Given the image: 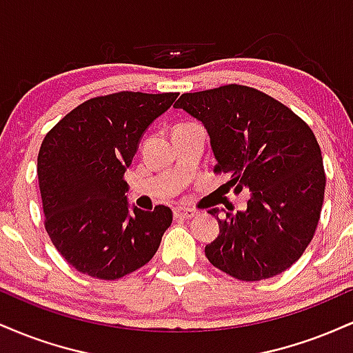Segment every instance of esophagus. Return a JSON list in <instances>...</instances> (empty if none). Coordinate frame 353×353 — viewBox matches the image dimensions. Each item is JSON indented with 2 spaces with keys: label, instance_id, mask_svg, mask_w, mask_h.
Listing matches in <instances>:
<instances>
[{
  "label": "esophagus",
  "instance_id": "esophagus-1",
  "mask_svg": "<svg viewBox=\"0 0 353 353\" xmlns=\"http://www.w3.org/2000/svg\"><path fill=\"white\" fill-rule=\"evenodd\" d=\"M194 216H197V210H194V209H189V208L174 209V217H179V219H192Z\"/></svg>",
  "mask_w": 353,
  "mask_h": 353
}]
</instances>
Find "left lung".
<instances>
[{
    "label": "left lung",
    "mask_w": 353,
    "mask_h": 353,
    "mask_svg": "<svg viewBox=\"0 0 353 353\" xmlns=\"http://www.w3.org/2000/svg\"><path fill=\"white\" fill-rule=\"evenodd\" d=\"M174 108L205 128L225 185L249 192L245 210L225 219L209 210L219 236L205 257L239 281L282 274L310 244L322 210L325 172L312 129L282 103L239 84L185 92Z\"/></svg>",
    "instance_id": "1"
}]
</instances>
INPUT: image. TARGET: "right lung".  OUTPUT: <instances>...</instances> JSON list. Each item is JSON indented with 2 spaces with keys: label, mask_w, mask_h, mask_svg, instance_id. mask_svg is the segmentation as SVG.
<instances>
[{
  "label": "right lung",
  "mask_w": 353,
  "mask_h": 353,
  "mask_svg": "<svg viewBox=\"0 0 353 353\" xmlns=\"http://www.w3.org/2000/svg\"><path fill=\"white\" fill-rule=\"evenodd\" d=\"M177 92L123 91L79 104L44 137L38 154L44 228L79 272L116 281L148 264L172 210H141L128 201L124 172L148 128Z\"/></svg>",
  "instance_id": "add662e5"
}]
</instances>
